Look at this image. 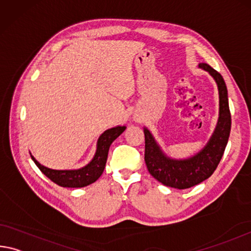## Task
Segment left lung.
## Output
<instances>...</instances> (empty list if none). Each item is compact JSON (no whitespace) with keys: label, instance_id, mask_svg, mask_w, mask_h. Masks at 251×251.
Returning <instances> with one entry per match:
<instances>
[{"label":"left lung","instance_id":"left-lung-1","mask_svg":"<svg viewBox=\"0 0 251 251\" xmlns=\"http://www.w3.org/2000/svg\"><path fill=\"white\" fill-rule=\"evenodd\" d=\"M200 68L212 75L216 80L220 98V116L216 132L203 150L189 160L176 161L166 157L155 143L149 129L145 135V163L151 176L166 186L189 189L212 176L225 153L231 129V114L229 109L228 91L222 75L208 63H200Z\"/></svg>","mask_w":251,"mask_h":251}]
</instances>
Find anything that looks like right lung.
<instances>
[{
	"label": "right lung",
	"instance_id": "obj_1",
	"mask_svg": "<svg viewBox=\"0 0 251 251\" xmlns=\"http://www.w3.org/2000/svg\"><path fill=\"white\" fill-rule=\"evenodd\" d=\"M125 128V126H117L114 128L107 129L106 132L102 133L98 140L97 151L93 161L82 169L69 171L51 170L40 164L38 161H35L33 156L31 157L40 171L55 184L63 186V188H82V186L89 185L97 181L99 176H101L106 165L109 146L119 135L124 132Z\"/></svg>",
	"mask_w": 251,
	"mask_h": 251
}]
</instances>
